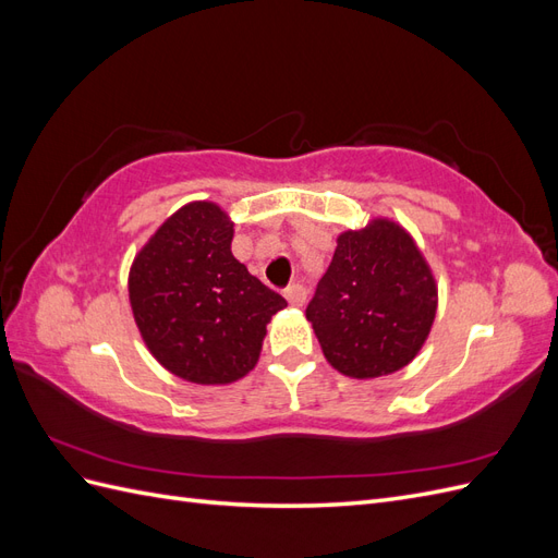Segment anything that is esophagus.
<instances>
[{
  "mask_svg": "<svg viewBox=\"0 0 558 558\" xmlns=\"http://www.w3.org/2000/svg\"><path fill=\"white\" fill-rule=\"evenodd\" d=\"M283 295L293 307H302V305H305V300H307V291H305V286H302V283H291L289 289L283 291Z\"/></svg>",
  "mask_w": 558,
  "mask_h": 558,
  "instance_id": "1",
  "label": "esophagus"
}]
</instances>
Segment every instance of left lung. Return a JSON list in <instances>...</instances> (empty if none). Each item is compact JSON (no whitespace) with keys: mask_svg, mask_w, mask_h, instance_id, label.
<instances>
[{"mask_svg":"<svg viewBox=\"0 0 558 558\" xmlns=\"http://www.w3.org/2000/svg\"><path fill=\"white\" fill-rule=\"evenodd\" d=\"M437 312V281L412 234L373 218L337 238L307 305L326 361L347 377L375 379L410 365Z\"/></svg>","mask_w":558,"mask_h":558,"instance_id":"left-lung-1","label":"left lung"}]
</instances>
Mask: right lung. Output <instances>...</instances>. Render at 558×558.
Wrapping results in <instances>:
<instances>
[{
	"mask_svg": "<svg viewBox=\"0 0 558 558\" xmlns=\"http://www.w3.org/2000/svg\"><path fill=\"white\" fill-rule=\"evenodd\" d=\"M234 223L216 202L183 205L132 260L134 324L154 359L202 386L246 377L260 359L267 324L286 300L232 256Z\"/></svg>",
	"mask_w": 558,
	"mask_h": 558,
	"instance_id": "add662e5",
	"label": "right lung"
}]
</instances>
